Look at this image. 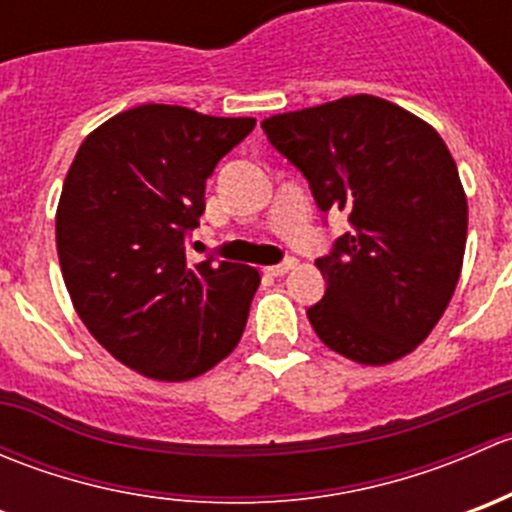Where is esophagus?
<instances>
[{"label": "esophagus", "instance_id": "1", "mask_svg": "<svg viewBox=\"0 0 512 512\" xmlns=\"http://www.w3.org/2000/svg\"><path fill=\"white\" fill-rule=\"evenodd\" d=\"M294 265H297V262H294V260H285V262H280V265H270V267H265V275L282 277V275H287V272L292 270Z\"/></svg>", "mask_w": 512, "mask_h": 512}]
</instances>
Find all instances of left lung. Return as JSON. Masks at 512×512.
<instances>
[{"label": "left lung", "instance_id": "left-lung-1", "mask_svg": "<svg viewBox=\"0 0 512 512\" xmlns=\"http://www.w3.org/2000/svg\"><path fill=\"white\" fill-rule=\"evenodd\" d=\"M262 131L319 210H347L352 225L314 262L327 280L307 309L317 337L366 366L414 352L446 312L466 252V193L443 138L369 94L270 116Z\"/></svg>", "mask_w": 512, "mask_h": 512}]
</instances>
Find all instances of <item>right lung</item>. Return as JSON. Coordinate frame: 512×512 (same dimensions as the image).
<instances>
[{
  "label": "right lung",
  "instance_id": "obj_1",
  "mask_svg": "<svg viewBox=\"0 0 512 512\" xmlns=\"http://www.w3.org/2000/svg\"><path fill=\"white\" fill-rule=\"evenodd\" d=\"M255 118L146 103L81 143L56 208V250L76 314L121 364L188 381L240 342L260 272L213 257L190 265L205 180Z\"/></svg>",
  "mask_w": 512,
  "mask_h": 512
}]
</instances>
